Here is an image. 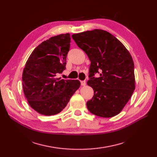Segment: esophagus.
I'll list each match as a JSON object with an SVG mask.
<instances>
[{
    "label": "esophagus",
    "mask_w": 157,
    "mask_h": 157,
    "mask_svg": "<svg viewBox=\"0 0 157 157\" xmlns=\"http://www.w3.org/2000/svg\"><path fill=\"white\" fill-rule=\"evenodd\" d=\"M80 82H81V85L82 86H85V85H86V80H81V81H80Z\"/></svg>",
    "instance_id": "34e87169"
}]
</instances>
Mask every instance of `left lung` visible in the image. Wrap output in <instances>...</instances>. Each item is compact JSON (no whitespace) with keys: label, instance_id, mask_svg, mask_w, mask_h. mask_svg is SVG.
Here are the masks:
<instances>
[{"label":"left lung","instance_id":"8db88e82","mask_svg":"<svg viewBox=\"0 0 157 157\" xmlns=\"http://www.w3.org/2000/svg\"><path fill=\"white\" fill-rule=\"evenodd\" d=\"M72 38L91 61L87 84L94 94L86 103L89 111L105 118L117 115L136 88L134 64L129 51L115 36L102 29L73 34ZM96 72L101 75L98 78L93 77Z\"/></svg>","mask_w":157,"mask_h":157}]
</instances>
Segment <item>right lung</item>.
<instances>
[{
  "instance_id": "add662e5",
  "label": "right lung",
  "mask_w": 157,
  "mask_h": 157,
  "mask_svg": "<svg viewBox=\"0 0 157 157\" xmlns=\"http://www.w3.org/2000/svg\"><path fill=\"white\" fill-rule=\"evenodd\" d=\"M70 42L69 33L44 40L33 51L23 69V93L29 105L40 115L60 113L80 86L78 80L56 77L65 69Z\"/></svg>"
}]
</instances>
